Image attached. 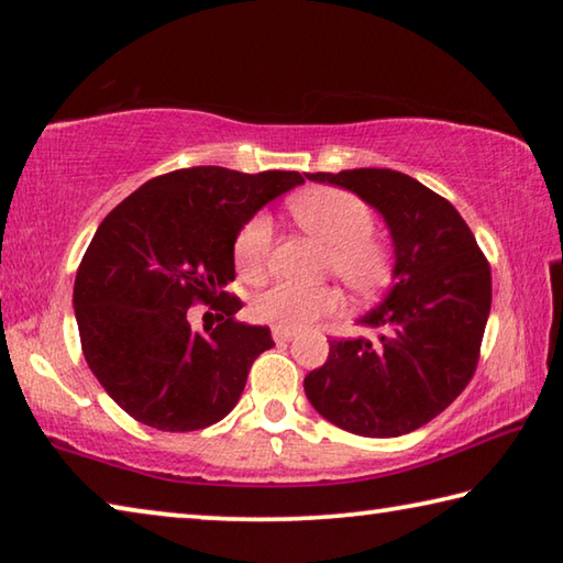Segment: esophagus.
Instances as JSON below:
<instances>
[{"instance_id":"34e87169","label":"esophagus","mask_w":563,"mask_h":563,"mask_svg":"<svg viewBox=\"0 0 563 563\" xmlns=\"http://www.w3.org/2000/svg\"><path fill=\"white\" fill-rule=\"evenodd\" d=\"M292 335H295V332L288 330V328H280V325L273 328V340L275 342H288Z\"/></svg>"}]
</instances>
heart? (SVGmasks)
Segmentation results:
<instances>
[{"label":"heart","instance_id":"heart-1","mask_svg":"<svg viewBox=\"0 0 563 563\" xmlns=\"http://www.w3.org/2000/svg\"><path fill=\"white\" fill-rule=\"evenodd\" d=\"M290 213L302 231L330 247L332 273L357 292L379 288L387 278V251L373 238V211L357 196L338 188H310L290 201ZM273 225L268 216H253L235 238V265L247 278L265 271L271 255ZM342 305L330 285L278 283L253 302L255 318L298 330L308 322L332 316Z\"/></svg>","mask_w":563,"mask_h":563}]
</instances>
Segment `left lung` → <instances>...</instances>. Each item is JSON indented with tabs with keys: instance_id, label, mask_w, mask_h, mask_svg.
I'll return each instance as SVG.
<instances>
[{
	"instance_id": "obj_1",
	"label": "left lung",
	"mask_w": 563,
	"mask_h": 563,
	"mask_svg": "<svg viewBox=\"0 0 563 563\" xmlns=\"http://www.w3.org/2000/svg\"><path fill=\"white\" fill-rule=\"evenodd\" d=\"M345 188L383 216L393 283L357 325L377 340H332L305 377L310 405L340 430L399 437L450 407L470 385L492 308L489 263L456 208L393 168L305 174Z\"/></svg>"
}]
</instances>
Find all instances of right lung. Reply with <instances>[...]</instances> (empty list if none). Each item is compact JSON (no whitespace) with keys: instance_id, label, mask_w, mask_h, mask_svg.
Here are the masks:
<instances>
[{"instance_id":"add662e5","label":"right lung","mask_w":563,"mask_h":563,"mask_svg":"<svg viewBox=\"0 0 563 563\" xmlns=\"http://www.w3.org/2000/svg\"><path fill=\"white\" fill-rule=\"evenodd\" d=\"M305 184L298 170L241 174L196 166L151 178L103 218L74 283L91 373L123 412L164 432H194L231 412L271 328L233 316L241 228ZM206 301L218 327L196 333L187 308Z\"/></svg>"}]
</instances>
